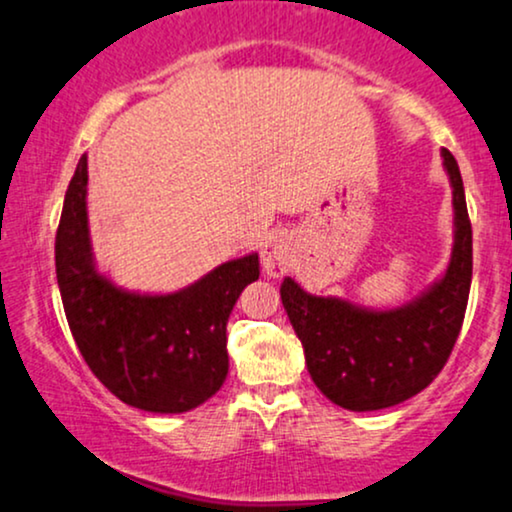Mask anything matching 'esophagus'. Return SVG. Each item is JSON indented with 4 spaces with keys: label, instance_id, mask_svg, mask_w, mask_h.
I'll return each instance as SVG.
<instances>
[{
    "label": "esophagus",
    "instance_id": "1",
    "mask_svg": "<svg viewBox=\"0 0 512 512\" xmlns=\"http://www.w3.org/2000/svg\"><path fill=\"white\" fill-rule=\"evenodd\" d=\"M260 260H262L264 276H269V279H279V276L288 272V267H291L293 262L291 240L283 236L269 238L267 243L262 245Z\"/></svg>",
    "mask_w": 512,
    "mask_h": 512
}]
</instances>
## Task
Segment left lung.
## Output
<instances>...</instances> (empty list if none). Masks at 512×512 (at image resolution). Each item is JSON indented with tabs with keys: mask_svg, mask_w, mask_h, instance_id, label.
I'll use <instances>...</instances> for the list:
<instances>
[{
	"mask_svg": "<svg viewBox=\"0 0 512 512\" xmlns=\"http://www.w3.org/2000/svg\"><path fill=\"white\" fill-rule=\"evenodd\" d=\"M441 157L453 188V248L446 272L427 291L400 307L374 310L307 293L291 276L281 283V303L303 343L307 372L346 410H384L417 396L458 341L472 283V226L458 162L448 150Z\"/></svg>",
	"mask_w": 512,
	"mask_h": 512,
	"instance_id": "1",
	"label": "left lung"
}]
</instances>
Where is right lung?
I'll return each mask as SVG.
<instances>
[{
  "label": "right lung",
  "instance_id": "1",
  "mask_svg": "<svg viewBox=\"0 0 512 512\" xmlns=\"http://www.w3.org/2000/svg\"><path fill=\"white\" fill-rule=\"evenodd\" d=\"M71 334L97 379L126 405L188 412L229 374L226 322L240 291L260 276L257 252L236 257L174 293H140L100 272L88 221V157L64 197L54 243Z\"/></svg>",
  "mask_w": 512,
  "mask_h": 512
}]
</instances>
